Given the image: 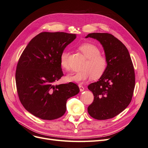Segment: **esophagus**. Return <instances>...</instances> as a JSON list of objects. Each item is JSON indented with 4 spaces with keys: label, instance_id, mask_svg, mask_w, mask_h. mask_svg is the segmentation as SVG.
<instances>
[{
    "label": "esophagus",
    "instance_id": "esophagus-1",
    "mask_svg": "<svg viewBox=\"0 0 148 148\" xmlns=\"http://www.w3.org/2000/svg\"><path fill=\"white\" fill-rule=\"evenodd\" d=\"M78 86L79 88V90H80V91H81V92H82V91H83L84 90V88L82 86V84H79Z\"/></svg>",
    "mask_w": 148,
    "mask_h": 148
}]
</instances>
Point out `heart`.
Instances as JSON below:
<instances>
[{"instance_id": "1", "label": "heart", "mask_w": 148, "mask_h": 148, "mask_svg": "<svg viewBox=\"0 0 148 148\" xmlns=\"http://www.w3.org/2000/svg\"><path fill=\"white\" fill-rule=\"evenodd\" d=\"M79 50L87 58V61L83 66V70L75 73L66 75V79L68 82L82 83L86 79L92 77L96 79L101 78L104 74L107 67L106 58L101 54L100 49L95 44L83 43L79 46ZM69 52L64 51L60 56V65L64 70H69L68 64Z\"/></svg>"}]
</instances>
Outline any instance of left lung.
Returning a JSON list of instances; mask_svg holds the SVG:
<instances>
[{"instance_id": "left-lung-1", "label": "left lung", "mask_w": 148, "mask_h": 148, "mask_svg": "<svg viewBox=\"0 0 148 148\" xmlns=\"http://www.w3.org/2000/svg\"><path fill=\"white\" fill-rule=\"evenodd\" d=\"M88 38L99 41L107 61L104 74L88 86L94 95L88 112L95 119H109L122 112L132 101L135 85L133 65L127 48L112 34L92 33Z\"/></svg>"}]
</instances>
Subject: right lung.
Instances as JSON below:
<instances>
[{
    "label": "right lung",
    "instance_id": "obj_1",
    "mask_svg": "<svg viewBox=\"0 0 148 148\" xmlns=\"http://www.w3.org/2000/svg\"><path fill=\"white\" fill-rule=\"evenodd\" d=\"M77 38L75 34L42 32L31 40L18 62L15 80L25 109L42 120H54L66 111V101L79 89L70 82L54 84L64 75L60 56Z\"/></svg>",
    "mask_w": 148,
    "mask_h": 148
}]
</instances>
